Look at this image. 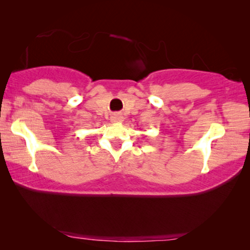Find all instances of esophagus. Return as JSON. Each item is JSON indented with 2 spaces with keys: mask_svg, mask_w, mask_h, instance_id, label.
I'll return each instance as SVG.
<instances>
[{
  "mask_svg": "<svg viewBox=\"0 0 250 250\" xmlns=\"http://www.w3.org/2000/svg\"><path fill=\"white\" fill-rule=\"evenodd\" d=\"M123 121H124V118H123V116L121 114H114L111 116V122L122 123Z\"/></svg>",
  "mask_w": 250,
  "mask_h": 250,
  "instance_id": "34e87169",
  "label": "esophagus"
}]
</instances>
